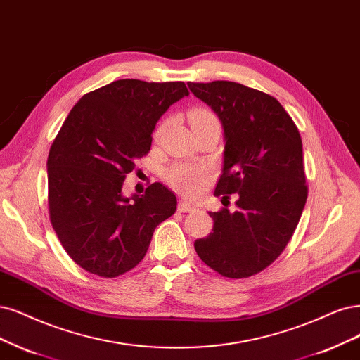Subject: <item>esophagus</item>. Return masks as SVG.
<instances>
[{
  "label": "esophagus",
  "instance_id": "obj_1",
  "mask_svg": "<svg viewBox=\"0 0 360 360\" xmlns=\"http://www.w3.org/2000/svg\"><path fill=\"white\" fill-rule=\"evenodd\" d=\"M179 212L180 213H192L196 210V207L188 201H179Z\"/></svg>",
  "mask_w": 360,
  "mask_h": 360
}]
</instances>
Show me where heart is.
<instances>
[{
	"label": "heart",
	"mask_w": 360,
	"mask_h": 360,
	"mask_svg": "<svg viewBox=\"0 0 360 360\" xmlns=\"http://www.w3.org/2000/svg\"><path fill=\"white\" fill-rule=\"evenodd\" d=\"M189 122L193 131L201 129L208 125H220L219 117L213 110L207 107H195L189 111ZM167 127V122H162L155 131V139H160ZM210 179V172L205 167H195L188 164H176L167 172L168 183L186 196H193L200 193Z\"/></svg>",
	"instance_id": "1"
}]
</instances>
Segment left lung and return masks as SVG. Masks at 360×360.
<instances>
[{"label":"left lung","mask_w":360,"mask_h":360,"mask_svg":"<svg viewBox=\"0 0 360 360\" xmlns=\"http://www.w3.org/2000/svg\"><path fill=\"white\" fill-rule=\"evenodd\" d=\"M225 131L216 196L237 193L235 212H210L214 225L195 241L202 262L220 276L247 278L286 249L307 202L302 141L286 110L265 92L228 80L188 83Z\"/></svg>","instance_id":"1"}]
</instances>
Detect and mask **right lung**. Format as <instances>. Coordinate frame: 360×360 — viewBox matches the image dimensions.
<instances>
[{"instance_id": "obj_1", "label": "right lung", "mask_w": 360, "mask_h": 360, "mask_svg": "<svg viewBox=\"0 0 360 360\" xmlns=\"http://www.w3.org/2000/svg\"><path fill=\"white\" fill-rule=\"evenodd\" d=\"M183 82L122 79L83 95L47 158L49 216L68 256L84 271L113 278L137 266L176 195L153 183L125 198L122 186L150 150L156 122L188 96Z\"/></svg>"}]
</instances>
